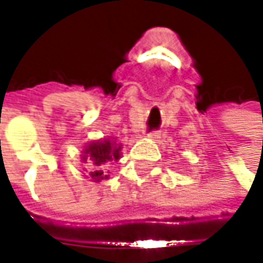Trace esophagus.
<instances>
[{
    "mask_svg": "<svg viewBox=\"0 0 263 263\" xmlns=\"http://www.w3.org/2000/svg\"><path fill=\"white\" fill-rule=\"evenodd\" d=\"M147 137L151 138V140H157V138H160V132L158 131H152L147 134Z\"/></svg>",
    "mask_w": 263,
    "mask_h": 263,
    "instance_id": "esophagus-1",
    "label": "esophagus"
}]
</instances>
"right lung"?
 I'll use <instances>...</instances> for the list:
<instances>
[{"mask_svg":"<svg viewBox=\"0 0 263 263\" xmlns=\"http://www.w3.org/2000/svg\"><path fill=\"white\" fill-rule=\"evenodd\" d=\"M122 144L114 140L105 138L99 141H92L82 151V161L86 163L88 175L97 183L106 180V167L111 161L120 160Z\"/></svg>","mask_w":263,"mask_h":263,"instance_id":"1","label":"right lung"}]
</instances>
